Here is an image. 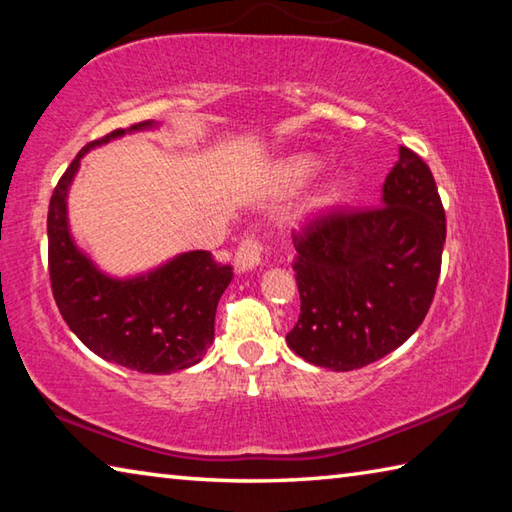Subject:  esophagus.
<instances>
[{"mask_svg": "<svg viewBox=\"0 0 512 512\" xmlns=\"http://www.w3.org/2000/svg\"><path fill=\"white\" fill-rule=\"evenodd\" d=\"M264 253H266V244L262 239L246 237L235 253V266L239 271H250V268H255L259 262H262Z\"/></svg>", "mask_w": 512, "mask_h": 512, "instance_id": "34e87169", "label": "esophagus"}]
</instances>
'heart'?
Listing matches in <instances>:
<instances>
[{
	"instance_id": "b5f03b06",
	"label": "heart",
	"mask_w": 512,
	"mask_h": 512,
	"mask_svg": "<svg viewBox=\"0 0 512 512\" xmlns=\"http://www.w3.org/2000/svg\"><path fill=\"white\" fill-rule=\"evenodd\" d=\"M314 171H316V160L307 158V155H300V158H293V160L287 164V173H289V178L293 180V183H302V180H307ZM336 196H339V187L332 185V187H329L327 192H325L323 201L329 203V201H334Z\"/></svg>"
}]
</instances>
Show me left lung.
Masks as SVG:
<instances>
[{
  "label": "left lung",
  "instance_id": "left-lung-1",
  "mask_svg": "<svg viewBox=\"0 0 512 512\" xmlns=\"http://www.w3.org/2000/svg\"><path fill=\"white\" fill-rule=\"evenodd\" d=\"M445 235L431 169L400 146L379 205L332 207L293 232L300 316L287 334L289 348L336 372L400 348L433 302Z\"/></svg>",
  "mask_w": 512,
  "mask_h": 512
}]
</instances>
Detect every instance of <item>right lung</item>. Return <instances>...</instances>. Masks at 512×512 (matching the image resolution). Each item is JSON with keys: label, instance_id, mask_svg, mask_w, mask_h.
I'll list each match as a JSON object with an SVG mask.
<instances>
[{"label": "right lung", "instance_id": "right-lung-1", "mask_svg": "<svg viewBox=\"0 0 512 512\" xmlns=\"http://www.w3.org/2000/svg\"><path fill=\"white\" fill-rule=\"evenodd\" d=\"M151 126V121L131 126ZM124 128L85 144L60 176L49 201L51 293L69 329L101 359L137 372L169 375L205 357L214 341L216 305L232 280V266L207 250L185 253L158 271L112 280L74 246L67 228V189L92 146L124 135Z\"/></svg>", "mask_w": 512, "mask_h": 512}]
</instances>
